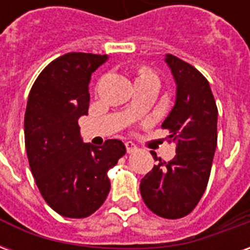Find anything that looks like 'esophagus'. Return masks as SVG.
<instances>
[{"mask_svg": "<svg viewBox=\"0 0 250 250\" xmlns=\"http://www.w3.org/2000/svg\"><path fill=\"white\" fill-rule=\"evenodd\" d=\"M125 150L127 152L130 154V152H134L136 150L135 143H132V142H125Z\"/></svg>", "mask_w": 250, "mask_h": 250, "instance_id": "1", "label": "esophagus"}]
</instances>
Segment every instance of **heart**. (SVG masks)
<instances>
[{
  "instance_id": "obj_1",
  "label": "heart",
  "mask_w": 250,
  "mask_h": 250,
  "mask_svg": "<svg viewBox=\"0 0 250 250\" xmlns=\"http://www.w3.org/2000/svg\"><path fill=\"white\" fill-rule=\"evenodd\" d=\"M146 75H152V73H150V72H143L141 76H146Z\"/></svg>"
}]
</instances>
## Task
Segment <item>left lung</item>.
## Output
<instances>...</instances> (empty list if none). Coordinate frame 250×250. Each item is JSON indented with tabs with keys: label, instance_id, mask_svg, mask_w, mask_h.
<instances>
[{
	"label": "left lung",
	"instance_id": "left-lung-1",
	"mask_svg": "<svg viewBox=\"0 0 250 250\" xmlns=\"http://www.w3.org/2000/svg\"><path fill=\"white\" fill-rule=\"evenodd\" d=\"M165 62L177 85L175 103L162 123L177 143L175 157L158 161L142 178L141 194L147 208L163 218L177 220L197 206L208 186L217 147L218 111L209 82L193 65L173 55Z\"/></svg>",
	"mask_w": 250,
	"mask_h": 250
}]
</instances>
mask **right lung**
<instances>
[{"mask_svg": "<svg viewBox=\"0 0 250 250\" xmlns=\"http://www.w3.org/2000/svg\"><path fill=\"white\" fill-rule=\"evenodd\" d=\"M107 55L66 53L44 68L25 111V148L36 185L46 204L68 218L88 217L111 188L107 173L125 154L119 139L84 143L77 120L88 115L92 73Z\"/></svg>", "mask_w": 250, "mask_h": 250, "instance_id": "1", "label": "right lung"}]
</instances>
